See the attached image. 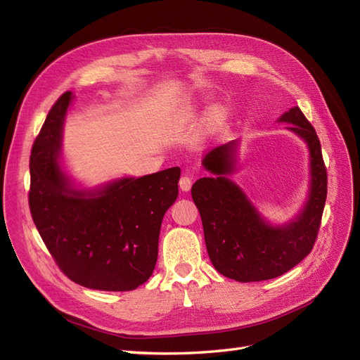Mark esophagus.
I'll list each match as a JSON object with an SVG mask.
<instances>
[{
  "label": "esophagus",
  "instance_id": "esophagus-1",
  "mask_svg": "<svg viewBox=\"0 0 360 360\" xmlns=\"http://www.w3.org/2000/svg\"><path fill=\"white\" fill-rule=\"evenodd\" d=\"M179 186H180V189H181L183 192L191 191V188H192V179H191L189 176H183V177L180 179V181H179Z\"/></svg>",
  "mask_w": 360,
  "mask_h": 360
}]
</instances>
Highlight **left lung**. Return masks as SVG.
<instances>
[{"label":"left lung","mask_w":360,"mask_h":360,"mask_svg":"<svg viewBox=\"0 0 360 360\" xmlns=\"http://www.w3.org/2000/svg\"><path fill=\"white\" fill-rule=\"evenodd\" d=\"M281 122L308 143L311 151V192L304 210L284 226H270L245 193L226 179L234 169L236 141L213 148L202 163L216 177L193 183L192 200L198 207L204 240L212 264L224 276L238 282L274 279L287 274L307 257L317 240L328 195V171L317 132L294 106Z\"/></svg>","instance_id":"8db88e82"}]
</instances>
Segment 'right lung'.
Wrapping results in <instances>:
<instances>
[{
	"instance_id": "right-lung-1",
	"label": "right lung",
	"mask_w": 360,
	"mask_h": 360,
	"mask_svg": "<svg viewBox=\"0 0 360 360\" xmlns=\"http://www.w3.org/2000/svg\"><path fill=\"white\" fill-rule=\"evenodd\" d=\"M70 99V91L58 97L32 144L31 217L70 281L93 290H135L155 270L160 225L177 200L180 168L123 179L93 193L73 191L57 162Z\"/></svg>"
}]
</instances>
